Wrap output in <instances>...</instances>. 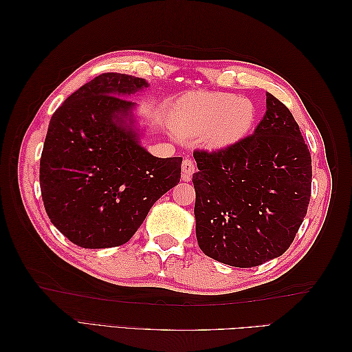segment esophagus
I'll list each match as a JSON object with an SVG mask.
<instances>
[{"instance_id":"1","label":"esophagus","mask_w":352,"mask_h":352,"mask_svg":"<svg viewBox=\"0 0 352 352\" xmlns=\"http://www.w3.org/2000/svg\"><path fill=\"white\" fill-rule=\"evenodd\" d=\"M195 172V164L192 160L189 158H185L184 163H182V179L185 180V182H189L190 180V176L194 175Z\"/></svg>"}]
</instances>
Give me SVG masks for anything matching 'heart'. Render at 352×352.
<instances>
[{"label":"heart","instance_id":"obj_1","mask_svg":"<svg viewBox=\"0 0 352 352\" xmlns=\"http://www.w3.org/2000/svg\"><path fill=\"white\" fill-rule=\"evenodd\" d=\"M255 110L248 100L225 92L192 94L179 100L172 111V124L182 136L207 135L212 146L239 141L254 123Z\"/></svg>","mask_w":352,"mask_h":352}]
</instances>
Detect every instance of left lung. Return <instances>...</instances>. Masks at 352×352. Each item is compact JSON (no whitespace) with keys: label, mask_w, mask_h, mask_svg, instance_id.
Instances as JSON below:
<instances>
[{"label":"left lung","mask_w":352,"mask_h":352,"mask_svg":"<svg viewBox=\"0 0 352 352\" xmlns=\"http://www.w3.org/2000/svg\"><path fill=\"white\" fill-rule=\"evenodd\" d=\"M254 133L220 150H195L197 241L208 257L255 267L282 255L311 197V155L283 102L265 94Z\"/></svg>","instance_id":"left-lung-1"}]
</instances>
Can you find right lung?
I'll list each match as a JSON object with an SVG mask.
<instances>
[{
    "label": "right lung",
    "mask_w": 352,
    "mask_h": 352,
    "mask_svg": "<svg viewBox=\"0 0 352 352\" xmlns=\"http://www.w3.org/2000/svg\"><path fill=\"white\" fill-rule=\"evenodd\" d=\"M146 87L141 78L102 73L51 117L41 195L52 225L78 247L126 243L154 202L179 184L182 158L151 155L132 127L135 102L123 97Z\"/></svg>",
    "instance_id": "right-lung-1"
}]
</instances>
